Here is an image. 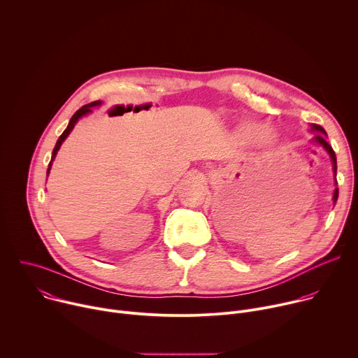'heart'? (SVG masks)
I'll list each match as a JSON object with an SVG mask.
<instances>
[{"label": "heart", "instance_id": "heart-1", "mask_svg": "<svg viewBox=\"0 0 358 358\" xmlns=\"http://www.w3.org/2000/svg\"><path fill=\"white\" fill-rule=\"evenodd\" d=\"M239 137L245 143H257L262 147H273L278 136L271 127H264L257 122H246L239 127Z\"/></svg>", "mask_w": 358, "mask_h": 358}]
</instances>
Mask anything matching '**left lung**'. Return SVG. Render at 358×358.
<instances>
[{"label": "left lung", "mask_w": 358, "mask_h": 358, "mask_svg": "<svg viewBox=\"0 0 358 358\" xmlns=\"http://www.w3.org/2000/svg\"><path fill=\"white\" fill-rule=\"evenodd\" d=\"M312 130H313V131H317L316 136H315V141H316L317 144H320V145L329 152V156H330V159H331V164H333L334 177H336V173H337V159H336L334 150L331 148V145H330V144L327 143V140H326V137H327L326 130H324L322 126H319V124H312ZM336 184H337V180H336ZM337 198H338V188L336 187L334 194H333V202H334V203L337 202Z\"/></svg>", "instance_id": "1"}]
</instances>
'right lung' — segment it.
Wrapping results in <instances>:
<instances>
[{
  "label": "right lung",
  "mask_w": 358,
  "mask_h": 358,
  "mask_svg": "<svg viewBox=\"0 0 358 358\" xmlns=\"http://www.w3.org/2000/svg\"><path fill=\"white\" fill-rule=\"evenodd\" d=\"M101 105V101L100 100H96V101H92V103H89V105H85V106H82L72 117H71V120H69V124H68V127L65 129V131L61 134V137L58 138V141H57V144H55V148H54V151H52V159H50V163H49V166H48V171H46V174H49V170H50V166H52V162H54V159L57 157V152H58V150L61 148V145H62V143L65 141V138L69 136V133L72 131V129L75 127V124L78 123V120L80 119V117H83L85 115H87V113H90L92 112V108H94V106H100Z\"/></svg>",
  "instance_id": "add662e5"
}]
</instances>
